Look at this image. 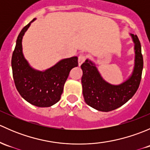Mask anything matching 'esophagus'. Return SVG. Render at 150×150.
Here are the masks:
<instances>
[{"instance_id":"obj_1","label":"esophagus","mask_w":150,"mask_h":150,"mask_svg":"<svg viewBox=\"0 0 150 150\" xmlns=\"http://www.w3.org/2000/svg\"><path fill=\"white\" fill-rule=\"evenodd\" d=\"M85 60H86V56L84 54H81L78 57V64H79V66H81L84 62Z\"/></svg>"}]
</instances>
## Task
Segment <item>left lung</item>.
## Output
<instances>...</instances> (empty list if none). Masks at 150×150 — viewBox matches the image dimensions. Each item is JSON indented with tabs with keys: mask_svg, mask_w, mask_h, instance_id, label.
<instances>
[{
	"mask_svg": "<svg viewBox=\"0 0 150 150\" xmlns=\"http://www.w3.org/2000/svg\"><path fill=\"white\" fill-rule=\"evenodd\" d=\"M135 43V66L131 78L118 86L104 81L94 64L86 59L81 64L83 95L86 103L102 112H110L121 107L135 94L139 86L143 69L142 47L137 35L131 34Z\"/></svg>",
	"mask_w": 150,
	"mask_h": 150,
	"instance_id": "1",
	"label": "left lung"
}]
</instances>
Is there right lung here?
<instances>
[{
    "mask_svg": "<svg viewBox=\"0 0 150 150\" xmlns=\"http://www.w3.org/2000/svg\"><path fill=\"white\" fill-rule=\"evenodd\" d=\"M34 20L22 29L18 35L11 58L13 78L18 92L27 102L39 107H51L60 100L69 72L78 65V57L61 60L44 72L30 67L22 54V40Z\"/></svg>",
    "mask_w": 150,
    "mask_h": 150,
    "instance_id": "right-lung-1",
    "label": "right lung"
}]
</instances>
